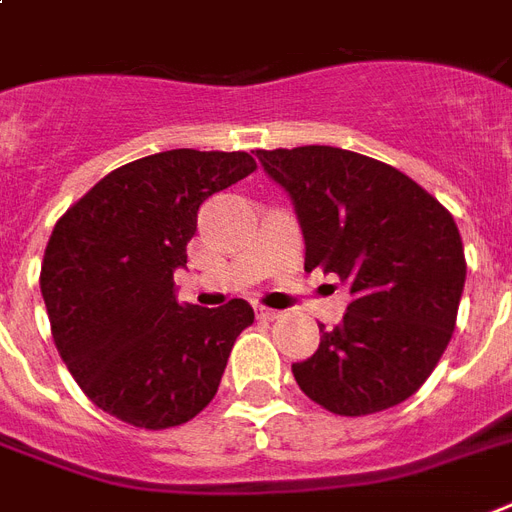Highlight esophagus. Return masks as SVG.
I'll return each instance as SVG.
<instances>
[{
	"label": "esophagus",
	"mask_w": 512,
	"mask_h": 512,
	"mask_svg": "<svg viewBox=\"0 0 512 512\" xmlns=\"http://www.w3.org/2000/svg\"><path fill=\"white\" fill-rule=\"evenodd\" d=\"M255 314L265 322H273V319L282 317V311H276V308H268V306H255Z\"/></svg>",
	"instance_id": "esophagus-1"
}]
</instances>
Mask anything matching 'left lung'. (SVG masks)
<instances>
[{"mask_svg":"<svg viewBox=\"0 0 512 512\" xmlns=\"http://www.w3.org/2000/svg\"><path fill=\"white\" fill-rule=\"evenodd\" d=\"M290 193L306 271L349 284L343 325L292 365L303 395L338 416L403 403L429 378L456 327L464 247L446 206L403 171L360 152L306 144L257 150Z\"/></svg>","mask_w":512,"mask_h":512,"instance_id":"8db88e82","label":"left lung"}]
</instances>
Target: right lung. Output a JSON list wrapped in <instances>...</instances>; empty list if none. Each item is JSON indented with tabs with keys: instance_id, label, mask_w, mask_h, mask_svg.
<instances>
[{
	"instance_id": "right-lung-1",
	"label": "right lung",
	"mask_w": 512,
	"mask_h": 512,
	"mask_svg": "<svg viewBox=\"0 0 512 512\" xmlns=\"http://www.w3.org/2000/svg\"><path fill=\"white\" fill-rule=\"evenodd\" d=\"M257 169L249 152L166 150L109 171L61 214L39 287L56 349L85 397L139 429H169L217 395L247 300L179 303L198 209Z\"/></svg>"
}]
</instances>
